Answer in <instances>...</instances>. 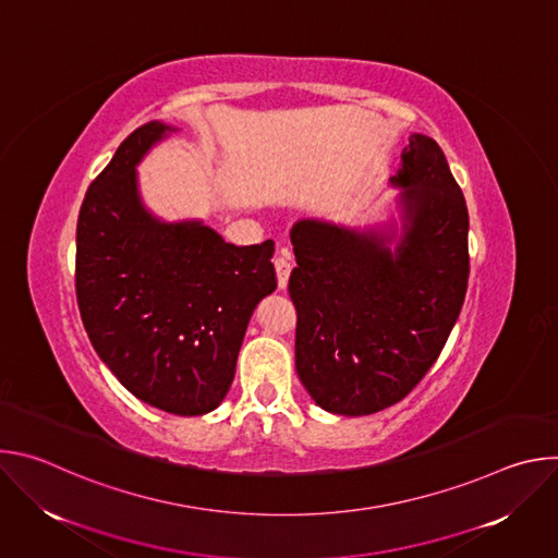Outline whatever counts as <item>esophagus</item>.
<instances>
[{
  "instance_id": "34e87169",
  "label": "esophagus",
  "mask_w": 558,
  "mask_h": 558,
  "mask_svg": "<svg viewBox=\"0 0 558 558\" xmlns=\"http://www.w3.org/2000/svg\"><path fill=\"white\" fill-rule=\"evenodd\" d=\"M274 267H276V276H278V287L284 289L289 284V276H291V254L287 250H280L274 260Z\"/></svg>"
}]
</instances>
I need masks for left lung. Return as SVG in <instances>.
Returning a JSON list of instances; mask_svg holds the SVG:
<instances>
[{"mask_svg": "<svg viewBox=\"0 0 558 558\" xmlns=\"http://www.w3.org/2000/svg\"><path fill=\"white\" fill-rule=\"evenodd\" d=\"M390 177L395 214L373 225L300 218L295 371L311 400L360 417L407 397L439 357L468 287V209L441 147L411 134Z\"/></svg>", "mask_w": 558, "mask_h": 558, "instance_id": "obj_1", "label": "left lung"}]
</instances>
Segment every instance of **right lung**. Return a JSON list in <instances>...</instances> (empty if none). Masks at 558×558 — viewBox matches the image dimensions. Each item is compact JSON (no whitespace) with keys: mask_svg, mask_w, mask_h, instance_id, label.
<instances>
[{"mask_svg":"<svg viewBox=\"0 0 558 558\" xmlns=\"http://www.w3.org/2000/svg\"><path fill=\"white\" fill-rule=\"evenodd\" d=\"M179 128L149 121L93 181L76 222V302L112 375L172 415L218 409L247 325L278 287L274 241L235 247L198 218L166 220L143 201V158Z\"/></svg>","mask_w":558,"mask_h":558,"instance_id":"add662e5","label":"right lung"}]
</instances>
